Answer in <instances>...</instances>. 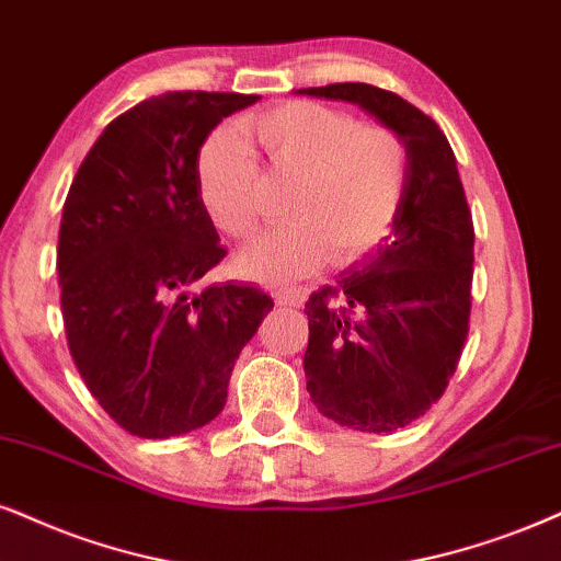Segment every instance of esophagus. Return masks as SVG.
<instances>
[{"mask_svg":"<svg viewBox=\"0 0 561 561\" xmlns=\"http://www.w3.org/2000/svg\"><path fill=\"white\" fill-rule=\"evenodd\" d=\"M272 295L274 300L279 305H289V308H300L305 302V297H308V289L305 287H297V285H276L272 287Z\"/></svg>","mask_w":561,"mask_h":561,"instance_id":"obj_1","label":"esophagus"}]
</instances>
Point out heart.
<instances>
[{"instance_id": "1", "label": "heart", "mask_w": 561, "mask_h": 561, "mask_svg": "<svg viewBox=\"0 0 561 561\" xmlns=\"http://www.w3.org/2000/svg\"><path fill=\"white\" fill-rule=\"evenodd\" d=\"M238 129L274 170L297 175L285 202L289 222L251 240L238 259L240 272L282 279L313 272L329 256L333 266H352L391 232L411 173L399 131L310 101L245 116ZM196 186L219 230L245 238L256 228V162L236 131L215 129L202 141Z\"/></svg>"}]
</instances>
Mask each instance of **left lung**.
<instances>
[{
    "mask_svg": "<svg viewBox=\"0 0 561 561\" xmlns=\"http://www.w3.org/2000/svg\"><path fill=\"white\" fill-rule=\"evenodd\" d=\"M297 92L359 105L409 147V188L391 232L305 302L302 365L318 411L357 432H393L443 396L469 333L473 222L456 154L396 92L365 82Z\"/></svg>",
    "mask_w": 561,
    "mask_h": 561,
    "instance_id": "1",
    "label": "left lung"
}]
</instances>
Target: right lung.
I'll return each instance as SVG.
<instances>
[{
  "mask_svg": "<svg viewBox=\"0 0 561 561\" xmlns=\"http://www.w3.org/2000/svg\"><path fill=\"white\" fill-rule=\"evenodd\" d=\"M256 101L202 90L141 101L105 126L64 202L56 272L69 352L137 437L215 420L240 350L274 308L259 287L204 282L225 248L198 198L196 152Z\"/></svg>",
  "mask_w": 561,
  "mask_h": 561,
  "instance_id": "add662e5",
  "label": "right lung"
}]
</instances>
